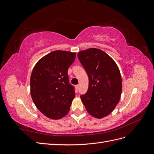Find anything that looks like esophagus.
<instances>
[{
  "label": "esophagus",
  "instance_id": "obj_1",
  "mask_svg": "<svg viewBox=\"0 0 154 154\" xmlns=\"http://www.w3.org/2000/svg\"><path fill=\"white\" fill-rule=\"evenodd\" d=\"M75 88H76V92H78V90H79V85H75Z\"/></svg>",
  "mask_w": 154,
  "mask_h": 154
}]
</instances>
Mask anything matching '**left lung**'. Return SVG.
Wrapping results in <instances>:
<instances>
[{
	"instance_id": "1",
	"label": "left lung",
	"mask_w": 154,
	"mask_h": 154,
	"mask_svg": "<svg viewBox=\"0 0 154 154\" xmlns=\"http://www.w3.org/2000/svg\"><path fill=\"white\" fill-rule=\"evenodd\" d=\"M78 57L88 77L87 92L80 96L82 103L93 117H106L114 110L122 94V80L117 64L96 48L81 51Z\"/></svg>"
}]
</instances>
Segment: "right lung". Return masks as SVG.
Masks as SVG:
<instances>
[{
  "label": "right lung",
  "instance_id": "1",
  "mask_svg": "<svg viewBox=\"0 0 154 154\" xmlns=\"http://www.w3.org/2000/svg\"><path fill=\"white\" fill-rule=\"evenodd\" d=\"M75 58V53L53 51L40 59L31 72L32 100L37 109L50 119H59L66 116L75 97L67 74Z\"/></svg>",
  "mask_w": 154,
  "mask_h": 154
}]
</instances>
